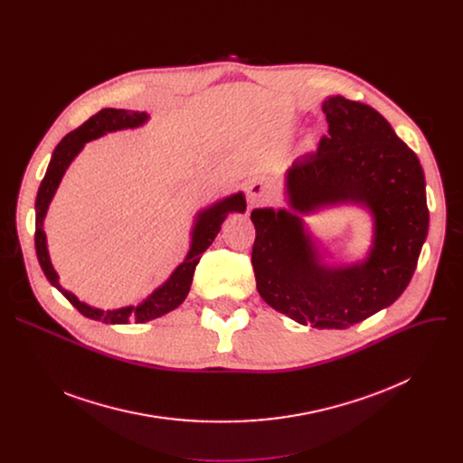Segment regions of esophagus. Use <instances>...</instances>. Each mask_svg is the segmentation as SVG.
Listing matches in <instances>:
<instances>
[{"mask_svg":"<svg viewBox=\"0 0 463 463\" xmlns=\"http://www.w3.org/2000/svg\"><path fill=\"white\" fill-rule=\"evenodd\" d=\"M271 200V192L268 190V186L263 183H250L249 188H247V202H249V207H258V205H263L268 203Z\"/></svg>","mask_w":463,"mask_h":463,"instance_id":"1","label":"esophagus"}]
</instances>
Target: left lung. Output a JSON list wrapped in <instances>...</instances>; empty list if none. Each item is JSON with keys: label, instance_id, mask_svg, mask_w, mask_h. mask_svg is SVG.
Segmentation results:
<instances>
[{"label": "left lung", "instance_id": "left-lung-1", "mask_svg": "<svg viewBox=\"0 0 463 463\" xmlns=\"http://www.w3.org/2000/svg\"><path fill=\"white\" fill-rule=\"evenodd\" d=\"M327 137L286 172L289 209H254L252 269L260 297L298 324L345 329L388 307L407 289L429 232L418 156L373 108L327 97ZM352 203L374 218L366 260L327 267L300 213Z\"/></svg>", "mask_w": 463, "mask_h": 463}]
</instances>
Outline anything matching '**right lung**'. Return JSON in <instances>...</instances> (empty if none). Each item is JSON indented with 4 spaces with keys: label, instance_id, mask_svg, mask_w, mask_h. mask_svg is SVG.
Instances as JSON below:
<instances>
[{
    "label": "right lung",
    "instance_id": "obj_1",
    "mask_svg": "<svg viewBox=\"0 0 463 463\" xmlns=\"http://www.w3.org/2000/svg\"><path fill=\"white\" fill-rule=\"evenodd\" d=\"M148 120V113L145 111H128V109H115V108H104L93 117H90L82 126L70 131L60 145L54 148L51 163L47 166L45 177L40 183L38 195H36V232H34V245H36V256L42 266L43 275L47 280L68 298L84 317L93 320H102L106 324H128V322H148L157 317H163L165 313L175 309L183 300L186 298L190 291V284L194 279L195 266L200 263L202 254L211 247L214 238L218 236L222 223L231 213H243L245 211V195L241 192L232 194L222 202L213 203L211 207L197 213L195 225L192 229V240H190V250L183 263L175 268V271L170 275V279L159 286L148 298H145L137 306H124L118 309H99L91 307L86 302H80L71 291L63 289L58 282V275L52 268L49 250H47V238L43 231V220L49 209V203L54 197V192L65 174L70 168L73 159L80 154L86 143L95 141L109 131L117 129H128V128H139Z\"/></svg>",
    "mask_w": 463,
    "mask_h": 463
}]
</instances>
